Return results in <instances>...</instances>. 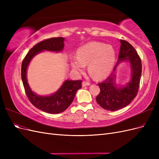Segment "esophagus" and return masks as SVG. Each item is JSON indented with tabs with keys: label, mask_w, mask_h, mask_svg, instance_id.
I'll list each match as a JSON object with an SVG mask.
<instances>
[{
	"label": "esophagus",
	"mask_w": 159,
	"mask_h": 159,
	"mask_svg": "<svg viewBox=\"0 0 159 159\" xmlns=\"http://www.w3.org/2000/svg\"><path fill=\"white\" fill-rule=\"evenodd\" d=\"M89 85H90V83H89V82H86V81H83L82 82L83 87H85V86H88Z\"/></svg>",
	"instance_id": "esophagus-1"
}]
</instances>
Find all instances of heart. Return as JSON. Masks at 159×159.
Here are the masks:
<instances>
[{"label":"heart","instance_id":"1","mask_svg":"<svg viewBox=\"0 0 159 159\" xmlns=\"http://www.w3.org/2000/svg\"><path fill=\"white\" fill-rule=\"evenodd\" d=\"M116 52L113 47L102 42H91L77 50V57L71 59V66L81 73L88 64V71L96 79H103L107 76L113 68Z\"/></svg>","mask_w":159,"mask_h":159}]
</instances>
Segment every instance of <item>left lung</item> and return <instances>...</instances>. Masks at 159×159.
I'll return each instance as SVG.
<instances>
[{"instance_id":"left-lung-1","label":"left lung","mask_w":159,"mask_h":159,"mask_svg":"<svg viewBox=\"0 0 159 159\" xmlns=\"http://www.w3.org/2000/svg\"><path fill=\"white\" fill-rule=\"evenodd\" d=\"M120 42L121 46L117 64L108 78L98 84L100 93L96 98L101 107L111 111L121 109L132 102L137 94L141 77V60L137 51L128 42L123 40H120ZM124 61L129 62L131 66L132 78L125 86L117 87L114 82L116 68Z\"/></svg>"}]
</instances>
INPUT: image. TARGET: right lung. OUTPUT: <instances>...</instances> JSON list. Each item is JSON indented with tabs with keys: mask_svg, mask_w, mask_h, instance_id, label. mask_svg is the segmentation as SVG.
<instances>
[{
	"mask_svg": "<svg viewBox=\"0 0 159 159\" xmlns=\"http://www.w3.org/2000/svg\"><path fill=\"white\" fill-rule=\"evenodd\" d=\"M64 38H52L43 40L34 46L24 58L21 67V77L24 88L28 99L36 108L43 111L57 114L64 111L73 102L75 93L81 88V80H66L56 93L42 96L33 92L27 81L26 71L31 60L42 51L61 52L64 47Z\"/></svg>",
	"mask_w": 159,
	"mask_h": 159,
	"instance_id": "obj_1",
	"label": "right lung"
}]
</instances>
